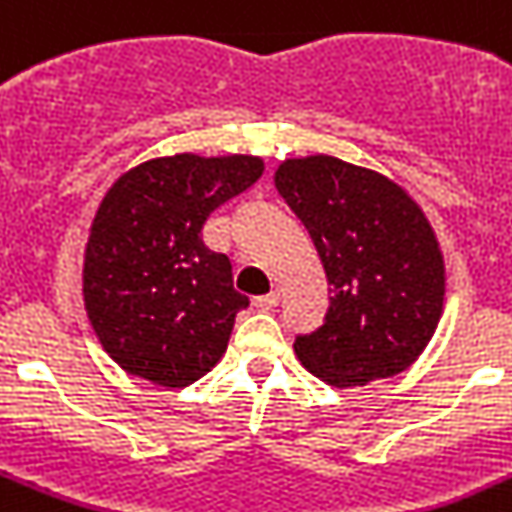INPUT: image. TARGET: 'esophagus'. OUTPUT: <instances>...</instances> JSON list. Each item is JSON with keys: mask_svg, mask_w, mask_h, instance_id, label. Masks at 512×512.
<instances>
[{"mask_svg": "<svg viewBox=\"0 0 512 512\" xmlns=\"http://www.w3.org/2000/svg\"><path fill=\"white\" fill-rule=\"evenodd\" d=\"M252 304H255L257 309H263V312H270V309L278 307V294H276V291H270V294L252 299Z\"/></svg>", "mask_w": 512, "mask_h": 512, "instance_id": "1", "label": "esophagus"}]
</instances>
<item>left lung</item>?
<instances>
[{
    "instance_id": "left-lung-1",
    "label": "left lung",
    "mask_w": 512,
    "mask_h": 512,
    "mask_svg": "<svg viewBox=\"0 0 512 512\" xmlns=\"http://www.w3.org/2000/svg\"><path fill=\"white\" fill-rule=\"evenodd\" d=\"M273 184L330 283L325 322L294 341L304 369L333 388L409 369L445 302V257L419 203L380 171L325 153L286 158Z\"/></svg>"
}]
</instances>
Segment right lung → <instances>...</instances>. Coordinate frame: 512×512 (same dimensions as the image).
Returning <instances> with one entry per match:
<instances>
[{
  "instance_id": "add662e5",
  "label": "right lung",
  "mask_w": 512,
  "mask_h": 512,
  "mask_svg": "<svg viewBox=\"0 0 512 512\" xmlns=\"http://www.w3.org/2000/svg\"><path fill=\"white\" fill-rule=\"evenodd\" d=\"M260 156L150 158L103 195L83 257V302L103 351L161 388L221 362L239 309L226 255L203 244L216 208L263 176Z\"/></svg>"
}]
</instances>
